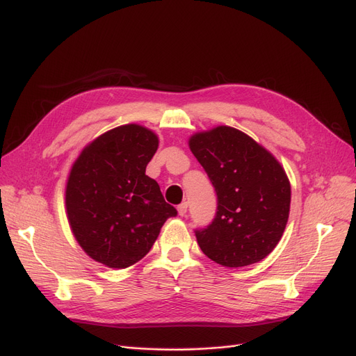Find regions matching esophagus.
I'll list each match as a JSON object with an SVG mask.
<instances>
[{
	"label": "esophagus",
	"mask_w": 356,
	"mask_h": 356,
	"mask_svg": "<svg viewBox=\"0 0 356 356\" xmlns=\"http://www.w3.org/2000/svg\"><path fill=\"white\" fill-rule=\"evenodd\" d=\"M177 212H179L180 216H184L186 213H188V203H186V202L180 203L179 207H177Z\"/></svg>",
	"instance_id": "obj_1"
}]
</instances>
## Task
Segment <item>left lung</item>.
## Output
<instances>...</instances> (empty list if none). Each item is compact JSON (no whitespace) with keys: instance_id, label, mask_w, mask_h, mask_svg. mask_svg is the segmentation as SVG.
<instances>
[{"instance_id":"left-lung-1","label":"left lung","mask_w":356,"mask_h":356,"mask_svg":"<svg viewBox=\"0 0 356 356\" xmlns=\"http://www.w3.org/2000/svg\"><path fill=\"white\" fill-rule=\"evenodd\" d=\"M189 148L218 195L213 222L196 231L203 254L231 268L264 259L289 220L291 189L283 165L254 138L228 125L193 134Z\"/></svg>"}]
</instances>
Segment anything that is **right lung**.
Returning a JSON list of instances; mask_svg holds the SVG:
<instances>
[{"label": "right lung", "instance_id": "right-lung-1", "mask_svg": "<svg viewBox=\"0 0 356 356\" xmlns=\"http://www.w3.org/2000/svg\"><path fill=\"white\" fill-rule=\"evenodd\" d=\"M157 148L152 129L125 124L85 145L72 164L65 191L72 234L92 259L109 268L138 263L164 222L177 215L159 183L145 175Z\"/></svg>", "mask_w": 356, "mask_h": 356}]
</instances>
